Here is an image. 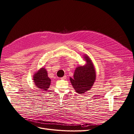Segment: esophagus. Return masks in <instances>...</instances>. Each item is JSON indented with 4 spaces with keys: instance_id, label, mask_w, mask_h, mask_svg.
I'll return each instance as SVG.
<instances>
[{
    "instance_id": "obj_1",
    "label": "esophagus",
    "mask_w": 134,
    "mask_h": 134,
    "mask_svg": "<svg viewBox=\"0 0 134 134\" xmlns=\"http://www.w3.org/2000/svg\"><path fill=\"white\" fill-rule=\"evenodd\" d=\"M62 79H63V80H65V79H66V75H65V76H64L63 77H62V78H61Z\"/></svg>"
}]
</instances>
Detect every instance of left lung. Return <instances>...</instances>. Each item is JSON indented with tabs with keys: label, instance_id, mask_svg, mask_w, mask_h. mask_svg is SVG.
<instances>
[{
	"label": "left lung",
	"instance_id": "8db88e82",
	"mask_svg": "<svg viewBox=\"0 0 134 134\" xmlns=\"http://www.w3.org/2000/svg\"><path fill=\"white\" fill-rule=\"evenodd\" d=\"M86 63L76 68L73 77H70L71 84L76 93L81 94L90 90L96 79V72L93 63L86 55L84 57Z\"/></svg>",
	"mask_w": 134,
	"mask_h": 134
}]
</instances>
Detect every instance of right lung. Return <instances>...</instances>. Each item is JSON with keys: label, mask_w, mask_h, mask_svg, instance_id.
<instances>
[{"label": "right lung", "mask_w": 134, "mask_h": 134, "mask_svg": "<svg viewBox=\"0 0 134 134\" xmlns=\"http://www.w3.org/2000/svg\"><path fill=\"white\" fill-rule=\"evenodd\" d=\"M33 80L36 86L43 91L48 90L51 82V80L48 77L47 71L45 68H41L34 74Z\"/></svg>", "instance_id": "obj_1"}]
</instances>
